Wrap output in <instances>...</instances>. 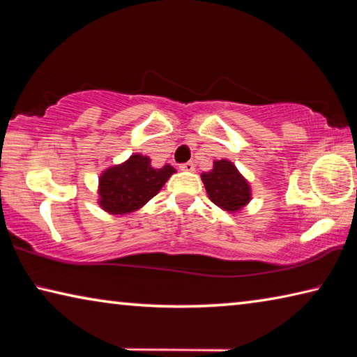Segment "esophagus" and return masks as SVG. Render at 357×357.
Masks as SVG:
<instances>
[{"label": "esophagus", "instance_id": "34e87169", "mask_svg": "<svg viewBox=\"0 0 357 357\" xmlns=\"http://www.w3.org/2000/svg\"><path fill=\"white\" fill-rule=\"evenodd\" d=\"M179 170H183V172H195V165H193V162H185V164H181L179 165Z\"/></svg>", "mask_w": 357, "mask_h": 357}]
</instances>
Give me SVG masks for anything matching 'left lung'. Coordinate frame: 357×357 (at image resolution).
<instances>
[{
	"mask_svg": "<svg viewBox=\"0 0 357 357\" xmlns=\"http://www.w3.org/2000/svg\"><path fill=\"white\" fill-rule=\"evenodd\" d=\"M209 200L229 214L239 213L252 200V187L231 160H214L213 170L202 173Z\"/></svg>",
	"mask_w": 357,
	"mask_h": 357,
	"instance_id": "left-lung-1",
	"label": "left lung"
}]
</instances>
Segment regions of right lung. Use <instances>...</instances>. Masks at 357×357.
<instances>
[{"label":"right lung","instance_id":"right-lung-1","mask_svg":"<svg viewBox=\"0 0 357 357\" xmlns=\"http://www.w3.org/2000/svg\"><path fill=\"white\" fill-rule=\"evenodd\" d=\"M176 170L172 165L154 168L143 154H132L123 164L100 173L98 203L105 213L124 215L143 208L155 197Z\"/></svg>","mask_w":357,"mask_h":357}]
</instances>
